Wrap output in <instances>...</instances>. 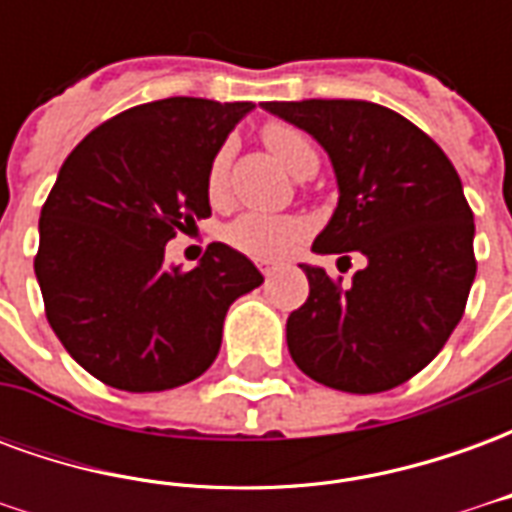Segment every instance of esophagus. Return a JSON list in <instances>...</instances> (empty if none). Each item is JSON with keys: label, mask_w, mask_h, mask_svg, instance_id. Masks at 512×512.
<instances>
[{"label": "esophagus", "mask_w": 512, "mask_h": 512, "mask_svg": "<svg viewBox=\"0 0 512 512\" xmlns=\"http://www.w3.org/2000/svg\"><path fill=\"white\" fill-rule=\"evenodd\" d=\"M257 266H260V271H263V277L266 279L277 271V266H274V263H266V260H263V263H257Z\"/></svg>", "instance_id": "34e87169"}]
</instances>
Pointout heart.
<instances>
[{
  "label": "heart",
  "instance_id": "obj_1",
  "mask_svg": "<svg viewBox=\"0 0 512 512\" xmlns=\"http://www.w3.org/2000/svg\"><path fill=\"white\" fill-rule=\"evenodd\" d=\"M263 142L277 156L279 164L296 178H304V175L318 169V150L310 142V136L296 126L268 123L263 128ZM227 167H230V145L219 147L211 167H208V183L205 186H208L211 202H222L227 197ZM304 233H307V227H304L301 219L249 211L227 224L224 238L238 252L255 257V260H279V257L290 255L301 244Z\"/></svg>",
  "mask_w": 512,
  "mask_h": 512
}]
</instances>
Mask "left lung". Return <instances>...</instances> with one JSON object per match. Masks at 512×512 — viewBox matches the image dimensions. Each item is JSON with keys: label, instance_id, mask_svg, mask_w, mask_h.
I'll return each mask as SVG.
<instances>
[{"label": "left lung", "instance_id": "8db88e82", "mask_svg": "<svg viewBox=\"0 0 512 512\" xmlns=\"http://www.w3.org/2000/svg\"><path fill=\"white\" fill-rule=\"evenodd\" d=\"M266 112L326 150L337 208L315 255L359 252L367 266L337 288L301 263L310 296L288 318L301 373L373 395L417 376L458 326L472 290L474 216L458 172L406 117L370 101H266Z\"/></svg>", "mask_w": 512, "mask_h": 512}]
</instances>
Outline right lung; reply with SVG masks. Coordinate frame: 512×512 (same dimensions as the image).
<instances>
[{
	"label": "right lung",
	"instance_id": "obj_1",
	"mask_svg": "<svg viewBox=\"0 0 512 512\" xmlns=\"http://www.w3.org/2000/svg\"><path fill=\"white\" fill-rule=\"evenodd\" d=\"M252 109L164 98L106 120L65 158L40 211L35 277L54 334L98 381L161 392L200 378L230 304L263 285L227 244L191 271L164 263L167 241L211 216L208 167Z\"/></svg>",
	"mask_w": 512,
	"mask_h": 512
}]
</instances>
